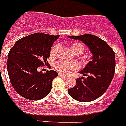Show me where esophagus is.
<instances>
[{
	"label": "esophagus",
	"mask_w": 126,
	"mask_h": 126,
	"mask_svg": "<svg viewBox=\"0 0 126 126\" xmlns=\"http://www.w3.org/2000/svg\"><path fill=\"white\" fill-rule=\"evenodd\" d=\"M59 76H60V77H61V78H65H65H67V76H65V75H63V74H59Z\"/></svg>",
	"instance_id": "obj_1"
}]
</instances>
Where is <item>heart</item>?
Segmentation results:
<instances>
[{
    "mask_svg": "<svg viewBox=\"0 0 126 126\" xmlns=\"http://www.w3.org/2000/svg\"><path fill=\"white\" fill-rule=\"evenodd\" d=\"M69 47L71 50L77 55H82L84 52V46L79 42H74L69 44ZM60 46L59 44H56L53 45L50 49V55L51 57H57V53L59 52ZM79 67L78 65L75 62H67L65 61H59L55 64V69L58 71L60 74H69L71 71H74L77 70Z\"/></svg>",
    "mask_w": 126,
    "mask_h": 126,
    "instance_id": "heart-1",
    "label": "heart"
}]
</instances>
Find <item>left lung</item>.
<instances>
[{"mask_svg":"<svg viewBox=\"0 0 126 126\" xmlns=\"http://www.w3.org/2000/svg\"><path fill=\"white\" fill-rule=\"evenodd\" d=\"M69 38L83 42L93 55L85 68L79 71L84 76L76 79V84L68 90L69 94L80 102H90L103 95L111 84L115 74V52L107 43L92 34L69 36Z\"/></svg>","mask_w":126,"mask_h":126,"instance_id":"obj_1","label":"left lung"}]
</instances>
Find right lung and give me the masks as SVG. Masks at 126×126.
Returning <instances> with one entry per match:
<instances>
[{
  "label": "right lung",
  "instance_id": "add662e5",
  "mask_svg": "<svg viewBox=\"0 0 126 126\" xmlns=\"http://www.w3.org/2000/svg\"><path fill=\"white\" fill-rule=\"evenodd\" d=\"M59 37L43 33L29 35L15 42L8 54L7 71L15 91L23 98L32 100L44 98L52 88V82L58 76L50 70L42 74L39 67L48 65L50 48Z\"/></svg>",
  "mask_w": 126,
  "mask_h": 126
}]
</instances>
